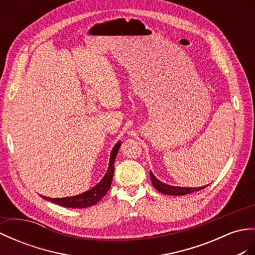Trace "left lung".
<instances>
[{
	"mask_svg": "<svg viewBox=\"0 0 255 255\" xmlns=\"http://www.w3.org/2000/svg\"><path fill=\"white\" fill-rule=\"evenodd\" d=\"M150 179H151V183L154 185V188L161 192L163 194L167 195H185V194H190L193 193V192L200 191L202 189H204L205 186H201V188H182V186H172V185H168L166 183L161 182V181L158 180L152 172H150Z\"/></svg>",
	"mask_w": 255,
	"mask_h": 255,
	"instance_id": "1",
	"label": "left lung"
}]
</instances>
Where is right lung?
<instances>
[{"mask_svg":"<svg viewBox=\"0 0 255 255\" xmlns=\"http://www.w3.org/2000/svg\"><path fill=\"white\" fill-rule=\"evenodd\" d=\"M120 146H121V142H118L115 145V147H113L110 155L108 170H107L105 177L101 179L100 182L96 186H94L93 189H90L86 192H84V193L75 195V196L61 197V199H50V197L43 196V199L67 208H84V207H89V206L95 205L96 203H98L101 199H103L107 192H108L110 189L112 178H113V172H115V160Z\"/></svg>","mask_w":255,"mask_h":255,"instance_id":"obj_1","label":"right lung"}]
</instances>
